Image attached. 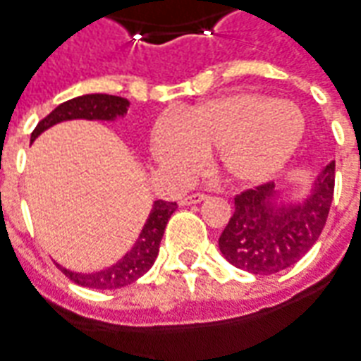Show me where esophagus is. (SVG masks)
<instances>
[{"label": "esophagus", "mask_w": 361, "mask_h": 361, "mask_svg": "<svg viewBox=\"0 0 361 361\" xmlns=\"http://www.w3.org/2000/svg\"><path fill=\"white\" fill-rule=\"evenodd\" d=\"M207 195L205 193H193V195H185V197L180 199V205L188 207V205H195V203H201L205 201Z\"/></svg>", "instance_id": "obj_1"}]
</instances>
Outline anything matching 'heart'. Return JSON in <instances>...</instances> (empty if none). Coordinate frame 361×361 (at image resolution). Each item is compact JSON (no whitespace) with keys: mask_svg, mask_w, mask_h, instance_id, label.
Segmentation results:
<instances>
[{"mask_svg":"<svg viewBox=\"0 0 361 361\" xmlns=\"http://www.w3.org/2000/svg\"><path fill=\"white\" fill-rule=\"evenodd\" d=\"M305 135V117L291 102L254 92L219 95L188 111L180 123L154 128L152 152L164 168L181 176L215 154L219 173L238 185L276 178L291 162Z\"/></svg>","mask_w":361,"mask_h":361,"instance_id":"obj_1","label":"heart"}]
</instances>
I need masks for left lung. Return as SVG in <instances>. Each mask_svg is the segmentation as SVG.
<instances>
[{
	"instance_id": "1",
	"label": "left lung",
	"mask_w": 361,
	"mask_h": 361,
	"mask_svg": "<svg viewBox=\"0 0 361 361\" xmlns=\"http://www.w3.org/2000/svg\"><path fill=\"white\" fill-rule=\"evenodd\" d=\"M334 193V162L305 195L266 183L234 197V215L219 238V250L234 268L271 276L291 268L319 240Z\"/></svg>"
}]
</instances>
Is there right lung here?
<instances>
[{
  "label": "right lung",
  "mask_w": 361,
  "mask_h": 361,
  "mask_svg": "<svg viewBox=\"0 0 361 361\" xmlns=\"http://www.w3.org/2000/svg\"><path fill=\"white\" fill-rule=\"evenodd\" d=\"M128 99L119 97V95H107V93H87L80 95L70 102H64L58 105L56 109H52L40 121L37 128L32 130L31 145L37 138L47 130L54 127L58 123L74 119H87V121H117L123 119L128 111ZM178 209L172 201H162L158 199L152 203V209L148 213L142 231L138 234L137 242L133 244V248L113 266L92 274H82V271H70L62 268L58 264V268L62 269L66 277H70L74 283L90 289H119L133 281H137L138 277L145 276L148 269L152 268V264L158 258L160 250V242H162L166 224L170 221L172 213Z\"/></svg>",
  "instance_id": "1"
}]
</instances>
